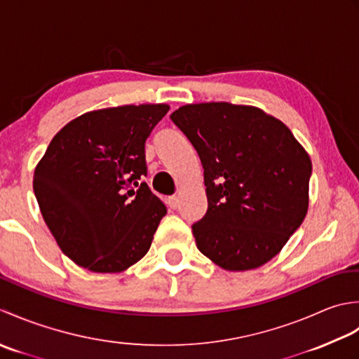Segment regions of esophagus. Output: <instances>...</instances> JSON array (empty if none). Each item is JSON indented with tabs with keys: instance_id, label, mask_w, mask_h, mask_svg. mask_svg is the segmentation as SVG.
Returning a JSON list of instances; mask_svg holds the SVG:
<instances>
[{
	"instance_id": "obj_1",
	"label": "esophagus",
	"mask_w": 359,
	"mask_h": 359,
	"mask_svg": "<svg viewBox=\"0 0 359 359\" xmlns=\"http://www.w3.org/2000/svg\"><path fill=\"white\" fill-rule=\"evenodd\" d=\"M169 206H170L172 209H177V208L180 206V198H178L177 195L170 196V198H169Z\"/></svg>"
}]
</instances>
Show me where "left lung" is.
I'll use <instances>...</instances> for the list:
<instances>
[{
  "label": "left lung",
  "instance_id": "left-lung-1",
  "mask_svg": "<svg viewBox=\"0 0 359 359\" xmlns=\"http://www.w3.org/2000/svg\"><path fill=\"white\" fill-rule=\"evenodd\" d=\"M204 169L208 212L196 248L226 271L276 257L309 210L311 159L290 128L250 105L206 102L170 114Z\"/></svg>",
  "mask_w": 359,
  "mask_h": 359
}]
</instances>
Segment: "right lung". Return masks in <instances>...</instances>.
I'll return each mask as SVG.
<instances>
[{
    "label": "right lung",
    "mask_w": 359,
    "mask_h": 359,
    "mask_svg": "<svg viewBox=\"0 0 359 359\" xmlns=\"http://www.w3.org/2000/svg\"><path fill=\"white\" fill-rule=\"evenodd\" d=\"M165 104L96 109L53 137L34 172L41 215L65 255L94 273H121L150 250L167 209L141 178L145 141Z\"/></svg>",
    "instance_id": "add662e5"
}]
</instances>
